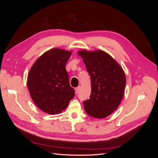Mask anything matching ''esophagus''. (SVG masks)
<instances>
[{
    "label": "esophagus",
    "mask_w": 158,
    "mask_h": 158,
    "mask_svg": "<svg viewBox=\"0 0 158 158\" xmlns=\"http://www.w3.org/2000/svg\"><path fill=\"white\" fill-rule=\"evenodd\" d=\"M80 89V86H78V87H77V88H75V93L77 94V93L79 92Z\"/></svg>",
    "instance_id": "esophagus-1"
}]
</instances>
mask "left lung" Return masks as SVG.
Segmentation results:
<instances>
[{"label": "left lung", "mask_w": 158, "mask_h": 158, "mask_svg": "<svg viewBox=\"0 0 158 158\" xmlns=\"http://www.w3.org/2000/svg\"><path fill=\"white\" fill-rule=\"evenodd\" d=\"M90 76L92 92L83 102L89 115L102 118L118 108L123 98L126 76L121 66L113 57L102 50L78 52Z\"/></svg>", "instance_id": "1"}]
</instances>
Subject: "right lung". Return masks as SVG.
Returning a JSON list of instances; mask_svg holds the SVG:
<instances>
[{
	"label": "right lung",
	"mask_w": 158,
	"mask_h": 158,
	"mask_svg": "<svg viewBox=\"0 0 158 158\" xmlns=\"http://www.w3.org/2000/svg\"><path fill=\"white\" fill-rule=\"evenodd\" d=\"M72 51L54 48L44 52L31 66L27 85L33 102L42 111L61 113L74 98L65 65Z\"/></svg>",
	"instance_id": "add662e5"
}]
</instances>
